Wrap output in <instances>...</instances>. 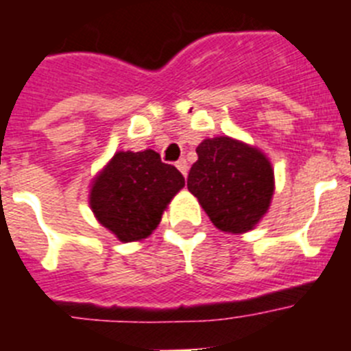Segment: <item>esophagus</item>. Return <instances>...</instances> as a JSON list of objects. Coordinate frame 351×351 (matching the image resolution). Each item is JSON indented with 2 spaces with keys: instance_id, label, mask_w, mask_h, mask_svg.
<instances>
[{
  "instance_id": "34e87169",
  "label": "esophagus",
  "mask_w": 351,
  "mask_h": 351,
  "mask_svg": "<svg viewBox=\"0 0 351 351\" xmlns=\"http://www.w3.org/2000/svg\"><path fill=\"white\" fill-rule=\"evenodd\" d=\"M176 167H178V169L181 170V173H182V176H184V178H186V176H188V161H186L184 158H181V160H179L178 163H176Z\"/></svg>"
}]
</instances>
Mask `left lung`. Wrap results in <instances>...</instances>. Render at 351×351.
I'll return each instance as SVG.
<instances>
[{"label":"left lung","mask_w":351,"mask_h":351,"mask_svg":"<svg viewBox=\"0 0 351 351\" xmlns=\"http://www.w3.org/2000/svg\"><path fill=\"white\" fill-rule=\"evenodd\" d=\"M188 173V190L223 232L251 230L267 213L274 172L258 149L228 137L207 138Z\"/></svg>","instance_id":"8db88e82"}]
</instances>
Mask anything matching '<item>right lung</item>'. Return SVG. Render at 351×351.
I'll return each instance as SVG.
<instances>
[{"label": "right lung", "instance_id": "obj_1", "mask_svg": "<svg viewBox=\"0 0 351 351\" xmlns=\"http://www.w3.org/2000/svg\"><path fill=\"white\" fill-rule=\"evenodd\" d=\"M182 186V173L163 163L153 149L121 151L93 182L89 204L105 228L123 243H132L156 228L167 204Z\"/></svg>", "mask_w": 351, "mask_h": 351}]
</instances>
